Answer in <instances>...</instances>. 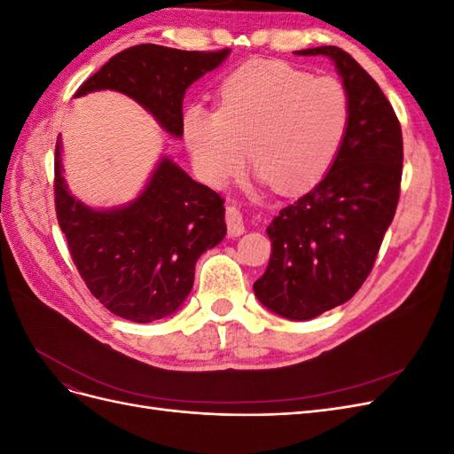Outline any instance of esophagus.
Here are the masks:
<instances>
[{
	"label": "esophagus",
	"instance_id": "esophagus-1",
	"mask_svg": "<svg viewBox=\"0 0 454 454\" xmlns=\"http://www.w3.org/2000/svg\"><path fill=\"white\" fill-rule=\"evenodd\" d=\"M225 222H227L229 237H240V235H244V231H246L244 219H242V214H240V210L237 208V206H227Z\"/></svg>",
	"mask_w": 454,
	"mask_h": 454
}]
</instances>
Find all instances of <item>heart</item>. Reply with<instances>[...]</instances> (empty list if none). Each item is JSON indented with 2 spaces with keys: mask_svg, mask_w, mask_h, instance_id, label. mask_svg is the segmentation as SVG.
<instances>
[{
  "mask_svg": "<svg viewBox=\"0 0 454 454\" xmlns=\"http://www.w3.org/2000/svg\"><path fill=\"white\" fill-rule=\"evenodd\" d=\"M219 107L193 104L184 138L197 172L212 185L235 176L248 155L261 182L284 191L316 184L332 167L350 121L337 79L314 77L282 62H252L231 74Z\"/></svg>",
  "mask_w": 454,
  "mask_h": 454,
  "instance_id": "b5f03b06",
  "label": "heart"
}]
</instances>
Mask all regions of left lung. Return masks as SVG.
Returning a JSON list of instances; mask_svg holds the SVG:
<instances>
[{"instance_id": "8db88e82", "label": "left lung", "mask_w": 454, "mask_h": 454, "mask_svg": "<svg viewBox=\"0 0 454 454\" xmlns=\"http://www.w3.org/2000/svg\"><path fill=\"white\" fill-rule=\"evenodd\" d=\"M295 54L333 60L350 121L324 180L267 227L272 254L254 292L284 318L310 320L347 303L373 269L400 200L403 138L387 96L348 52L325 45Z\"/></svg>"}]
</instances>
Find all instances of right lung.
<instances>
[{
    "label": "right lung",
    "instance_id": "obj_1",
    "mask_svg": "<svg viewBox=\"0 0 454 454\" xmlns=\"http://www.w3.org/2000/svg\"><path fill=\"white\" fill-rule=\"evenodd\" d=\"M231 49L180 51L136 45L109 59L75 92L130 96L174 138L184 136L185 90L222 64ZM54 206L74 263L90 294L121 318L147 324L174 314L195 280L197 259L223 240V199L162 157L132 202L96 210L62 177V140L54 147Z\"/></svg>",
    "mask_w": 454,
    "mask_h": 454
}]
</instances>
